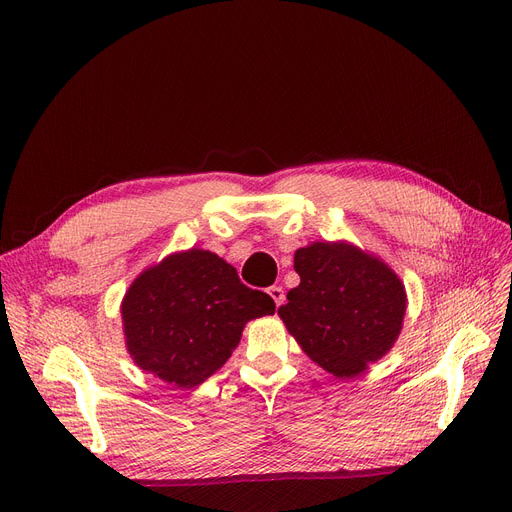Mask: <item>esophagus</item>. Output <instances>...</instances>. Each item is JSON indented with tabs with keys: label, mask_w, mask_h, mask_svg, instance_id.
Wrapping results in <instances>:
<instances>
[{
	"label": "esophagus",
	"mask_w": 512,
	"mask_h": 512,
	"mask_svg": "<svg viewBox=\"0 0 512 512\" xmlns=\"http://www.w3.org/2000/svg\"><path fill=\"white\" fill-rule=\"evenodd\" d=\"M269 296L273 298V302H275L277 306H281V304L285 302V291H283V287H279V285L269 287Z\"/></svg>",
	"instance_id": "1"
}]
</instances>
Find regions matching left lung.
Listing matches in <instances>:
<instances>
[{"instance_id": "1", "label": "left lung", "mask_w": 512, "mask_h": 512, "mask_svg": "<svg viewBox=\"0 0 512 512\" xmlns=\"http://www.w3.org/2000/svg\"><path fill=\"white\" fill-rule=\"evenodd\" d=\"M294 269L300 285L277 314L312 362L352 379L394 348L408 298L387 262L350 241H312Z\"/></svg>"}]
</instances>
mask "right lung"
Segmentation results:
<instances>
[{"label":"right lung","mask_w":512,"mask_h":512,"mask_svg":"<svg viewBox=\"0 0 512 512\" xmlns=\"http://www.w3.org/2000/svg\"><path fill=\"white\" fill-rule=\"evenodd\" d=\"M269 294L243 285L210 250L168 254L141 271L120 302L133 362L179 389L204 383L229 360L243 327L273 314Z\"/></svg>","instance_id":"add662e5"}]
</instances>
